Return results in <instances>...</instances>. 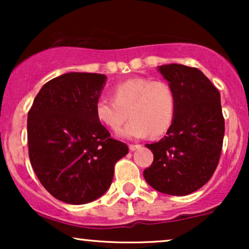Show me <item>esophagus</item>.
Returning a JSON list of instances; mask_svg holds the SVG:
<instances>
[{
	"label": "esophagus",
	"instance_id": "obj_1",
	"mask_svg": "<svg viewBox=\"0 0 249 249\" xmlns=\"http://www.w3.org/2000/svg\"><path fill=\"white\" fill-rule=\"evenodd\" d=\"M142 146L141 145H138V144H130L128 145V148H130V151H136V150H138V148H141Z\"/></svg>",
	"mask_w": 249,
	"mask_h": 249
}]
</instances>
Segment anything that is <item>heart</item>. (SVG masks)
<instances>
[{
    "mask_svg": "<svg viewBox=\"0 0 249 249\" xmlns=\"http://www.w3.org/2000/svg\"><path fill=\"white\" fill-rule=\"evenodd\" d=\"M113 97L115 101L99 97L95 104V113L102 124L118 131L127 119L128 112L132 121L119 132L122 138L162 136L176 117V93L166 82L130 78L116 85Z\"/></svg>",
    "mask_w": 249,
    "mask_h": 249,
    "instance_id": "heart-1",
    "label": "heart"
}]
</instances>
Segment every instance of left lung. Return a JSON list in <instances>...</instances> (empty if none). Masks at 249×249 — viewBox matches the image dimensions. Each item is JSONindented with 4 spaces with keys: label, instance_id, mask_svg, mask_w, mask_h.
<instances>
[{
    "label": "left lung",
    "instance_id": "8db88e82",
    "mask_svg": "<svg viewBox=\"0 0 249 249\" xmlns=\"http://www.w3.org/2000/svg\"><path fill=\"white\" fill-rule=\"evenodd\" d=\"M158 71L176 93L177 111L167 136L146 144L153 162L144 178L158 192L187 196L204 186L218 166L225 133L220 93L196 68L172 63Z\"/></svg>",
    "mask_w": 249,
    "mask_h": 249
}]
</instances>
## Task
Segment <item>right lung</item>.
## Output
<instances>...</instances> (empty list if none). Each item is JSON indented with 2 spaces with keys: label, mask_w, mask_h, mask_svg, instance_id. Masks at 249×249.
<instances>
[{
  "label": "right lung",
  "mask_w": 249,
  "mask_h": 249,
  "mask_svg": "<svg viewBox=\"0 0 249 249\" xmlns=\"http://www.w3.org/2000/svg\"><path fill=\"white\" fill-rule=\"evenodd\" d=\"M107 79L88 72L56 77L43 85L28 113L31 166L45 190L67 204L101 198L115 164L128 152L96 117Z\"/></svg>",
  "instance_id": "right-lung-1"
}]
</instances>
